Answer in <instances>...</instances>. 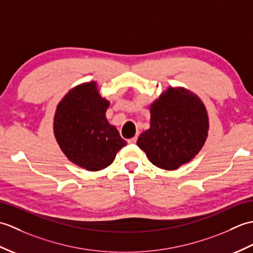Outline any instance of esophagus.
<instances>
[{"instance_id": "esophagus-1", "label": "esophagus", "mask_w": 253, "mask_h": 253, "mask_svg": "<svg viewBox=\"0 0 253 253\" xmlns=\"http://www.w3.org/2000/svg\"><path fill=\"white\" fill-rule=\"evenodd\" d=\"M137 136L136 137H132V138H130V139H128L127 140V142L128 143H130V144H132V143H136V141H137Z\"/></svg>"}]
</instances>
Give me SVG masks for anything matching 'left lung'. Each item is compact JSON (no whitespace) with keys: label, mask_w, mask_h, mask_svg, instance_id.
<instances>
[{"label":"left lung","mask_w":253,"mask_h":253,"mask_svg":"<svg viewBox=\"0 0 253 253\" xmlns=\"http://www.w3.org/2000/svg\"><path fill=\"white\" fill-rule=\"evenodd\" d=\"M150 128L137 140L153 165L174 170L191 161L207 140L209 117L198 95L169 87L150 105Z\"/></svg>","instance_id":"left-lung-1"}]
</instances>
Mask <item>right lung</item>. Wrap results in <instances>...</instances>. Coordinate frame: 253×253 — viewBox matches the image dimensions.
I'll return each mask as SVG.
<instances>
[{"mask_svg":"<svg viewBox=\"0 0 253 253\" xmlns=\"http://www.w3.org/2000/svg\"><path fill=\"white\" fill-rule=\"evenodd\" d=\"M109 106L95 82H90L69 90L56 107L53 130L58 146L71 162L87 170L107 168L127 146L116 127L107 122Z\"/></svg>","mask_w":253,"mask_h":253,"instance_id":"add662e5","label":"right lung"}]
</instances>
